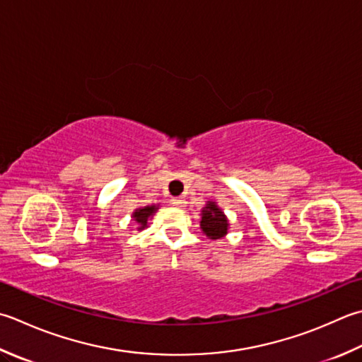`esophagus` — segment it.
I'll list each match as a JSON object with an SVG mask.
<instances>
[{"instance_id":"esophagus-1","label":"esophagus","mask_w":362,"mask_h":362,"mask_svg":"<svg viewBox=\"0 0 362 362\" xmlns=\"http://www.w3.org/2000/svg\"><path fill=\"white\" fill-rule=\"evenodd\" d=\"M171 204L173 205H175V207H179V209H182V207H185V199H183V197H173L171 199Z\"/></svg>"}]
</instances>
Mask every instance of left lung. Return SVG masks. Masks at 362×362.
<instances>
[{
    "label": "left lung",
    "mask_w": 362,
    "mask_h": 362,
    "mask_svg": "<svg viewBox=\"0 0 362 362\" xmlns=\"http://www.w3.org/2000/svg\"><path fill=\"white\" fill-rule=\"evenodd\" d=\"M201 229L211 240L223 238L229 229V221L216 202L209 201L201 214Z\"/></svg>",
    "instance_id": "1"
}]
</instances>
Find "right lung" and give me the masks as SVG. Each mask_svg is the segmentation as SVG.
<instances>
[{
	"instance_id": "add662e5",
	"label": "right lung",
	"mask_w": 362,
	"mask_h": 362,
	"mask_svg": "<svg viewBox=\"0 0 362 362\" xmlns=\"http://www.w3.org/2000/svg\"><path fill=\"white\" fill-rule=\"evenodd\" d=\"M157 210H158V205H146V207H141V209H136L133 211L132 218L139 224V228H138L139 230L147 228V221L152 218V215Z\"/></svg>"
}]
</instances>
